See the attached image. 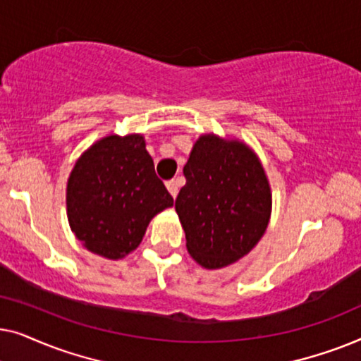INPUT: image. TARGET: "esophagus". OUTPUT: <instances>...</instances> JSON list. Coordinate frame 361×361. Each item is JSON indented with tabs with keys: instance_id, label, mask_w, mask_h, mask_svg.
Returning <instances> with one entry per match:
<instances>
[{
	"instance_id": "1",
	"label": "esophagus",
	"mask_w": 361,
	"mask_h": 361,
	"mask_svg": "<svg viewBox=\"0 0 361 361\" xmlns=\"http://www.w3.org/2000/svg\"><path fill=\"white\" fill-rule=\"evenodd\" d=\"M166 187H167V190H169V194H171L172 197H176L177 192H179V182H177L176 179L167 180V182H166Z\"/></svg>"
}]
</instances>
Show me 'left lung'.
Listing matches in <instances>:
<instances>
[{
    "mask_svg": "<svg viewBox=\"0 0 361 361\" xmlns=\"http://www.w3.org/2000/svg\"><path fill=\"white\" fill-rule=\"evenodd\" d=\"M184 176L176 212L192 258L216 269L248 255L271 215L269 184L253 151L238 141L202 136Z\"/></svg>",
    "mask_w": 361,
    "mask_h": 361,
    "instance_id": "left-lung-1",
    "label": "left lung"
}]
</instances>
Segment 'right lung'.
<instances>
[{
    "label": "right lung",
    "mask_w": 361,
    "mask_h": 361,
    "mask_svg": "<svg viewBox=\"0 0 361 361\" xmlns=\"http://www.w3.org/2000/svg\"><path fill=\"white\" fill-rule=\"evenodd\" d=\"M172 205L140 135L103 137L77 161L67 184L72 231L108 259L135 250L152 216Z\"/></svg>",
    "instance_id": "1"
}]
</instances>
